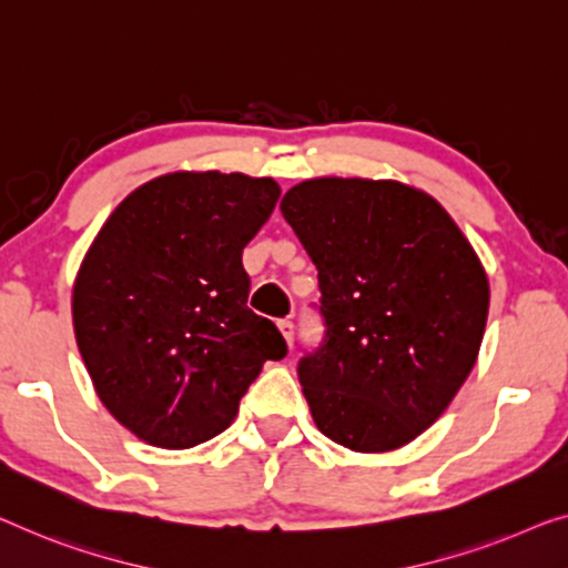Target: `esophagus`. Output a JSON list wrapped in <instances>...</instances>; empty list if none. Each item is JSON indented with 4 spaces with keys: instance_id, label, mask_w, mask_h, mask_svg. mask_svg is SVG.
<instances>
[{
    "instance_id": "esophagus-1",
    "label": "esophagus",
    "mask_w": 568,
    "mask_h": 568,
    "mask_svg": "<svg viewBox=\"0 0 568 568\" xmlns=\"http://www.w3.org/2000/svg\"><path fill=\"white\" fill-rule=\"evenodd\" d=\"M277 326H281V334H283V338L287 342V346H293V338H295V324H293V321L283 318Z\"/></svg>"
}]
</instances>
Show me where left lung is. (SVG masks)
Returning <instances> with one entry per match:
<instances>
[{
  "instance_id": "1",
  "label": "left lung",
  "mask_w": 568,
  "mask_h": 568,
  "mask_svg": "<svg viewBox=\"0 0 568 568\" xmlns=\"http://www.w3.org/2000/svg\"><path fill=\"white\" fill-rule=\"evenodd\" d=\"M318 270L324 338L298 362L318 430L352 452L420 436L477 362L485 267L442 203L397 181L313 178L281 201Z\"/></svg>"
}]
</instances>
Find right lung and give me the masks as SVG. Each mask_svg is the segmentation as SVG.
<instances>
[{"label": "right lung", "mask_w": 568, "mask_h": 568, "mask_svg": "<svg viewBox=\"0 0 568 568\" xmlns=\"http://www.w3.org/2000/svg\"><path fill=\"white\" fill-rule=\"evenodd\" d=\"M281 199L273 178L168 173L101 226L73 285L75 344L99 400L134 436L191 448L232 426L287 344L247 308V247Z\"/></svg>", "instance_id": "obj_1"}]
</instances>
